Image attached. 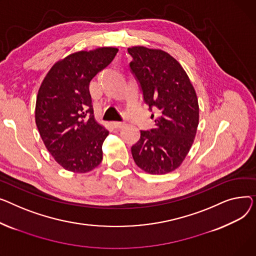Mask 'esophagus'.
I'll return each mask as SVG.
<instances>
[{"instance_id": "34e87169", "label": "esophagus", "mask_w": 256, "mask_h": 256, "mask_svg": "<svg viewBox=\"0 0 256 256\" xmlns=\"http://www.w3.org/2000/svg\"><path fill=\"white\" fill-rule=\"evenodd\" d=\"M125 124L123 122H112V126L114 128H122Z\"/></svg>"}]
</instances>
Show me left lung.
I'll return each instance as SVG.
<instances>
[{
	"mask_svg": "<svg viewBox=\"0 0 256 256\" xmlns=\"http://www.w3.org/2000/svg\"><path fill=\"white\" fill-rule=\"evenodd\" d=\"M128 52L130 71L144 101L150 110L160 114L154 129L140 131V140L131 146L132 157L146 172H170L181 165L196 134V93L183 67L168 52L144 46L128 48Z\"/></svg>",
	"mask_w": 256,
	"mask_h": 256,
	"instance_id": "1",
	"label": "left lung"
}]
</instances>
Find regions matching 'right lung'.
<instances>
[{
    "mask_svg": "<svg viewBox=\"0 0 256 256\" xmlns=\"http://www.w3.org/2000/svg\"><path fill=\"white\" fill-rule=\"evenodd\" d=\"M116 52L101 48L72 54L56 63L40 86L36 125L48 152L67 170L88 172L102 161L108 131L95 121L88 86Z\"/></svg>",
    "mask_w": 256,
    "mask_h": 256,
    "instance_id": "right-lung-1",
    "label": "right lung"
}]
</instances>
